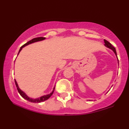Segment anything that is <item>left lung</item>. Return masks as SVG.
Returning <instances> with one entry per match:
<instances>
[{
	"label": "left lung",
	"mask_w": 129,
	"mask_h": 129,
	"mask_svg": "<svg viewBox=\"0 0 129 129\" xmlns=\"http://www.w3.org/2000/svg\"><path fill=\"white\" fill-rule=\"evenodd\" d=\"M104 41H105V46H106L107 47H108V48H109V49H112V50L113 51H114V52L115 53V54L116 55V56H117V52H116V50H115V48L114 46H112V45L111 43H109V41H107V40H104Z\"/></svg>",
	"instance_id": "left-lung-1"
}]
</instances>
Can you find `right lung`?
I'll use <instances>...</instances> for the list:
<instances>
[{
  "mask_svg": "<svg viewBox=\"0 0 129 129\" xmlns=\"http://www.w3.org/2000/svg\"><path fill=\"white\" fill-rule=\"evenodd\" d=\"M44 39H45L44 37H38V38H33V39L30 40V41H28V42H27V43H26V44H24V45H23V46H21V47H20L19 52H18V53H19L20 51H21V50L22 49V48H23V47H24V46H27V45H28V44H31V43H35V42H37V41H41V40H44ZM15 85H16L17 88L18 92H19V94H20V95H21V97H22L23 99H26V100H27V101H29V102H32V103H40V102H44V101L47 100V99H49L50 98V97L51 96H52V95L53 94V92H54V90H55V87H54V88H53V91L52 92H51L50 94H48V95H46L42 96V97H40V98L33 99L29 98L28 96H27V95H26L25 93H24V92H23V91H22L21 89H20L19 87H18V85H17V83L16 80H15Z\"/></svg>",
  "mask_w": 129,
  "mask_h": 129,
  "instance_id": "add662e5",
  "label": "right lung"
}]
</instances>
